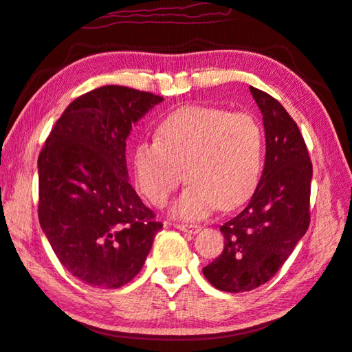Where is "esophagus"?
Segmentation results:
<instances>
[{
    "label": "esophagus",
    "instance_id": "34e87169",
    "mask_svg": "<svg viewBox=\"0 0 352 352\" xmlns=\"http://www.w3.org/2000/svg\"><path fill=\"white\" fill-rule=\"evenodd\" d=\"M175 228L179 229V230H182V232L190 233V235H196V233L201 229L200 226H197V224H175Z\"/></svg>",
    "mask_w": 352,
    "mask_h": 352
}]
</instances>
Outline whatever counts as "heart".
<instances>
[{"label": "heart", "mask_w": 352, "mask_h": 352, "mask_svg": "<svg viewBox=\"0 0 352 352\" xmlns=\"http://www.w3.org/2000/svg\"><path fill=\"white\" fill-rule=\"evenodd\" d=\"M263 137L245 113L191 105L164 120L156 142L134 153L135 181L152 205L166 206L184 179L188 186L171 208L181 220H200L220 206L228 210L254 191L262 170Z\"/></svg>", "instance_id": "obj_1"}]
</instances>
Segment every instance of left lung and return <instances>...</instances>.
Masks as SVG:
<instances>
[{
    "label": "left lung",
    "instance_id": "left-lung-1",
    "mask_svg": "<svg viewBox=\"0 0 352 352\" xmlns=\"http://www.w3.org/2000/svg\"><path fill=\"white\" fill-rule=\"evenodd\" d=\"M263 116V173L248 205L220 230L224 248L203 268L214 287L247 292L276 276L310 224L311 162L296 123L277 99L250 85Z\"/></svg>",
    "mask_w": 352,
    "mask_h": 352
}]
</instances>
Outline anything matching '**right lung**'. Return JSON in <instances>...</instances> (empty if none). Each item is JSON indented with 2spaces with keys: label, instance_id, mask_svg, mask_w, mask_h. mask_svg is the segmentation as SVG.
Listing matches in <instances>:
<instances>
[{
  "label": "right lung",
  "instance_id": "obj_1",
  "mask_svg": "<svg viewBox=\"0 0 352 352\" xmlns=\"http://www.w3.org/2000/svg\"><path fill=\"white\" fill-rule=\"evenodd\" d=\"M162 100L104 85L76 98L38 155V221L61 265L82 283L114 289L143 268L162 228L129 184L126 138Z\"/></svg>",
  "mask_w": 352,
  "mask_h": 352
}]
</instances>
